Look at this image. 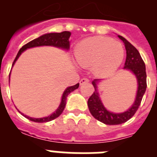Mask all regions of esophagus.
Instances as JSON below:
<instances>
[{
	"label": "esophagus",
	"mask_w": 157,
	"mask_h": 157,
	"mask_svg": "<svg viewBox=\"0 0 157 157\" xmlns=\"http://www.w3.org/2000/svg\"><path fill=\"white\" fill-rule=\"evenodd\" d=\"M89 81H90V80H89L88 78H82L79 81L80 85H83V84H85V83L89 82Z\"/></svg>",
	"instance_id": "esophagus-1"
}]
</instances>
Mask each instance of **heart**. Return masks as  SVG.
Wrapping results in <instances>:
<instances>
[{
  "mask_svg": "<svg viewBox=\"0 0 157 157\" xmlns=\"http://www.w3.org/2000/svg\"><path fill=\"white\" fill-rule=\"evenodd\" d=\"M76 61L82 67L93 68L100 74L110 73L120 66L124 58V48L110 37L95 36L86 38L75 49Z\"/></svg>",
  "mask_w": 157,
  "mask_h": 157,
  "instance_id": "heart-1",
  "label": "heart"
}]
</instances>
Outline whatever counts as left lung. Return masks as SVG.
<instances>
[{"mask_svg":"<svg viewBox=\"0 0 157 157\" xmlns=\"http://www.w3.org/2000/svg\"><path fill=\"white\" fill-rule=\"evenodd\" d=\"M123 41L127 50V58L124 64V69L130 71L136 76L138 82V91L136 94V98L132 106L127 111L122 113H114L107 110L103 105L99 98L98 92V84L101 79H94L92 84L95 89V92L90 96L88 100L89 110L96 120L107 125H118L128 121L132 117L141 105V100L146 90V71L145 65L141 58L138 49L130 44L127 39L120 35H118Z\"/></svg>","mask_w":157,"mask_h":157,"instance_id":"obj_1","label":"left lung"}]
</instances>
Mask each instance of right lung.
Returning <instances> with one entry per match:
<instances>
[{"mask_svg":"<svg viewBox=\"0 0 157 157\" xmlns=\"http://www.w3.org/2000/svg\"><path fill=\"white\" fill-rule=\"evenodd\" d=\"M71 36V32L69 31H63L61 33H49V34H45L44 35L40 36L39 37L35 38V39L32 40L31 41L28 42L27 44L23 45L19 51L18 52L17 56H16V59L14 60L13 63H12V66L14 65L15 62L17 60V59L19 58V56L21 55L22 52L23 51H25L27 48H33V47H37V46H43V45H50V46H55L57 47V48H61L63 49H66V50H68L69 48H70V41H69V38H70ZM9 77H10V75H9ZM79 86V83H77L76 85L72 86H69L63 92V95H62V99L61 102H60V105L58 107V109H56V111L55 112H53L52 114H51L50 116H47V117H43V118H31L27 116H25L23 113H21L23 116H24L25 117L28 119V120H31L33 122H36V123H45V122L51 121V120H55L56 118H57L58 116H59L61 115V113L63 112V111L64 110L65 105H66V101L67 98L70 93H71L72 91H74L75 90L78 88Z\"/></svg>","mask_w":157,"mask_h":157,"instance_id":"obj_1","label":"right lung"}]
</instances>
